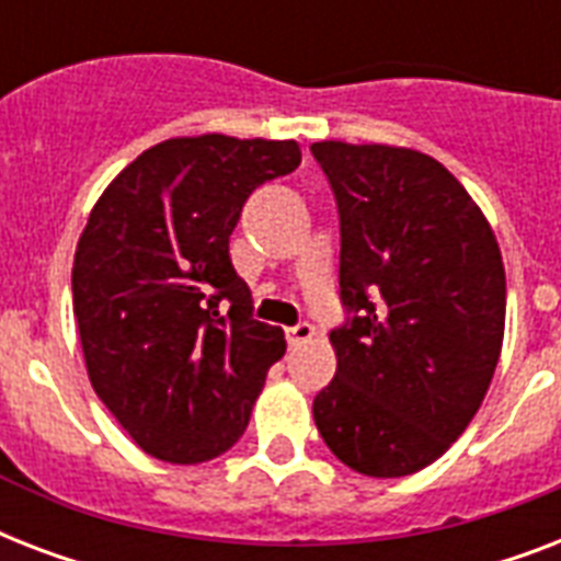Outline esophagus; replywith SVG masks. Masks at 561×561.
I'll return each mask as SVG.
<instances>
[{
  "mask_svg": "<svg viewBox=\"0 0 561 561\" xmlns=\"http://www.w3.org/2000/svg\"><path fill=\"white\" fill-rule=\"evenodd\" d=\"M285 334H288L290 346H299V343H306V341H311V337H314V325L297 323V325H290V329H285Z\"/></svg>",
  "mask_w": 561,
  "mask_h": 561,
  "instance_id": "esophagus-1",
  "label": "esophagus"
}]
</instances>
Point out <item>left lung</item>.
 <instances>
[{"mask_svg": "<svg viewBox=\"0 0 561 561\" xmlns=\"http://www.w3.org/2000/svg\"><path fill=\"white\" fill-rule=\"evenodd\" d=\"M341 215L337 373L314 396L323 443L367 478L425 469L495 375L506 276L495 232L451 171L390 145L314 142Z\"/></svg>", "mask_w": 561, "mask_h": 561, "instance_id": "left-lung-1", "label": "left lung"}]
</instances>
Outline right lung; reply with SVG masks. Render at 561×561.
Wrapping results in <instances>:
<instances>
[{
    "instance_id": "right-lung-1",
    "label": "right lung",
    "mask_w": 561,
    "mask_h": 561,
    "mask_svg": "<svg viewBox=\"0 0 561 561\" xmlns=\"http://www.w3.org/2000/svg\"><path fill=\"white\" fill-rule=\"evenodd\" d=\"M299 160L294 139H169L90 211L72 267L83 360L92 390L157 460L194 466L229 451L285 355L282 329L253 320L229 236L247 197Z\"/></svg>"
}]
</instances>
